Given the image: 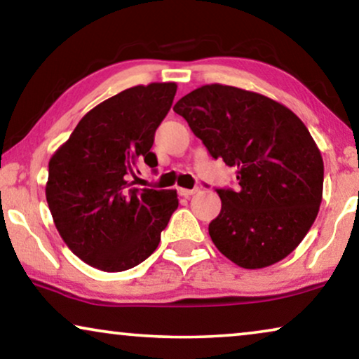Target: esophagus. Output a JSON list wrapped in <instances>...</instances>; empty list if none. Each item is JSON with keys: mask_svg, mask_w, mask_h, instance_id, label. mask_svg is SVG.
I'll list each match as a JSON object with an SVG mask.
<instances>
[{"mask_svg": "<svg viewBox=\"0 0 359 359\" xmlns=\"http://www.w3.org/2000/svg\"><path fill=\"white\" fill-rule=\"evenodd\" d=\"M199 191V188H193V189H186V188H178V194L183 196V198H189V196L196 194Z\"/></svg>", "mask_w": 359, "mask_h": 359, "instance_id": "obj_1", "label": "esophagus"}]
</instances>
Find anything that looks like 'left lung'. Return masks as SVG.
<instances>
[{
	"label": "left lung",
	"instance_id": "left-lung-1",
	"mask_svg": "<svg viewBox=\"0 0 359 359\" xmlns=\"http://www.w3.org/2000/svg\"><path fill=\"white\" fill-rule=\"evenodd\" d=\"M212 155L237 168V189H217L220 214L209 235L230 262L247 269L286 258L318 214L323 160L291 109L258 93L204 85L176 102Z\"/></svg>",
	"mask_w": 359,
	"mask_h": 359
}]
</instances>
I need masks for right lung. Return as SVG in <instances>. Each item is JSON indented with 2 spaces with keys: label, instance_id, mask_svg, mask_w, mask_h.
<instances>
[{
  "label": "right lung",
  "instance_id": "obj_1",
  "mask_svg": "<svg viewBox=\"0 0 359 359\" xmlns=\"http://www.w3.org/2000/svg\"><path fill=\"white\" fill-rule=\"evenodd\" d=\"M176 83L121 91L83 116L48 161L46 198L55 227L78 258L107 273L137 266L155 252L178 208L175 189L132 188L137 165H158L156 127Z\"/></svg>",
  "mask_w": 359,
  "mask_h": 359
}]
</instances>
